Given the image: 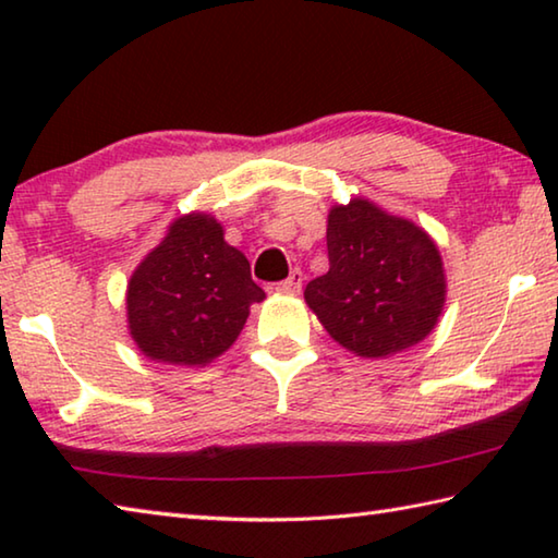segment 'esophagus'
<instances>
[{
  "instance_id": "esophagus-1",
  "label": "esophagus",
  "mask_w": 558,
  "mask_h": 558,
  "mask_svg": "<svg viewBox=\"0 0 558 558\" xmlns=\"http://www.w3.org/2000/svg\"><path fill=\"white\" fill-rule=\"evenodd\" d=\"M300 288H302V272L298 268L290 270V276L282 282H278L280 292H300Z\"/></svg>"
}]
</instances>
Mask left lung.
<instances>
[{"label": "left lung", "instance_id": "8db88e82", "mask_svg": "<svg viewBox=\"0 0 558 558\" xmlns=\"http://www.w3.org/2000/svg\"><path fill=\"white\" fill-rule=\"evenodd\" d=\"M329 270L305 300L329 337L349 352L386 359L423 342L446 302V272L430 235L366 199L327 216Z\"/></svg>", "mask_w": 558, "mask_h": 558}]
</instances>
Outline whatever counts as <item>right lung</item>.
Masks as SVG:
<instances>
[{"label":"right lung","instance_id":"obj_1","mask_svg":"<svg viewBox=\"0 0 558 558\" xmlns=\"http://www.w3.org/2000/svg\"><path fill=\"white\" fill-rule=\"evenodd\" d=\"M266 298L248 258L223 241L209 214L177 219L128 282V327L155 362L204 366L223 354Z\"/></svg>","mask_w":558,"mask_h":558}]
</instances>
